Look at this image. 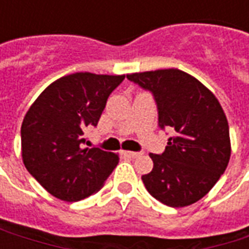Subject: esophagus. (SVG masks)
Instances as JSON below:
<instances>
[{
  "label": "esophagus",
  "mask_w": 249,
  "mask_h": 249,
  "mask_svg": "<svg viewBox=\"0 0 249 249\" xmlns=\"http://www.w3.org/2000/svg\"><path fill=\"white\" fill-rule=\"evenodd\" d=\"M123 155L126 157H132V159H135V157H137L140 153H137V152H130V151H124L123 152Z\"/></svg>",
  "instance_id": "esophagus-1"
}]
</instances>
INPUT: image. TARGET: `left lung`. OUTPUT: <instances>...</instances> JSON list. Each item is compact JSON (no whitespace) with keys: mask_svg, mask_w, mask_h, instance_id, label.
Returning a JSON list of instances; mask_svg holds the SVG:
<instances>
[{"mask_svg":"<svg viewBox=\"0 0 249 249\" xmlns=\"http://www.w3.org/2000/svg\"><path fill=\"white\" fill-rule=\"evenodd\" d=\"M126 77L153 93L160 128L175 130L162 155H149L153 169L141 176L146 191L173 208L196 203L230 162V128L219 100L197 78L173 68Z\"/></svg>","mask_w":249,"mask_h":249,"instance_id":"obj_1","label":"left lung"}]
</instances>
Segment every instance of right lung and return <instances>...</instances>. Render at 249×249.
I'll return each mask as SVG.
<instances>
[{"label": "right lung", "instance_id": "right-lung-1", "mask_svg": "<svg viewBox=\"0 0 249 249\" xmlns=\"http://www.w3.org/2000/svg\"><path fill=\"white\" fill-rule=\"evenodd\" d=\"M125 74L78 71L58 78L30 105L21 125L25 168L54 197L71 203L98 192L119 155L84 148V132L96 126L109 94Z\"/></svg>", "mask_w": 249, "mask_h": 249}]
</instances>
